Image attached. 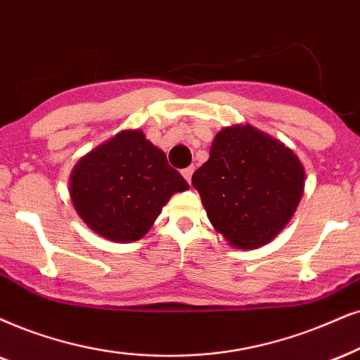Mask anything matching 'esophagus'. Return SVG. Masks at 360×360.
<instances>
[{"mask_svg": "<svg viewBox=\"0 0 360 360\" xmlns=\"http://www.w3.org/2000/svg\"><path fill=\"white\" fill-rule=\"evenodd\" d=\"M193 172H194V167L193 166H189V167H186V169H183V176H184V179L188 181V183H191V177H193Z\"/></svg>", "mask_w": 360, "mask_h": 360, "instance_id": "esophagus-1", "label": "esophagus"}]
</instances>
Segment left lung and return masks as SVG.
Returning a JSON list of instances; mask_svg holds the SVG:
<instances>
[{
    "instance_id": "1",
    "label": "left lung",
    "mask_w": 360,
    "mask_h": 360,
    "mask_svg": "<svg viewBox=\"0 0 360 360\" xmlns=\"http://www.w3.org/2000/svg\"><path fill=\"white\" fill-rule=\"evenodd\" d=\"M304 179L301 161L289 148L245 124L217 133L193 186L214 229L234 248L256 249L292 217Z\"/></svg>"
}]
</instances>
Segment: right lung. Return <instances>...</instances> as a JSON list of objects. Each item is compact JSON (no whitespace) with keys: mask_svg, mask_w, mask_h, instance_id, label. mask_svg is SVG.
<instances>
[{"mask_svg":"<svg viewBox=\"0 0 360 360\" xmlns=\"http://www.w3.org/2000/svg\"><path fill=\"white\" fill-rule=\"evenodd\" d=\"M186 189L184 177L143 131H122L91 151L76 165L70 183L81 219L116 243L143 238L171 195Z\"/></svg>","mask_w":360,"mask_h":360,"instance_id":"right-lung-1","label":"right lung"}]
</instances>
